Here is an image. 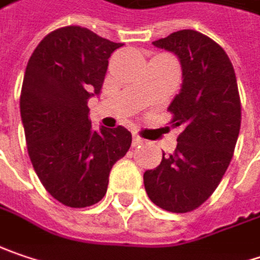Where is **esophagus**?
Listing matches in <instances>:
<instances>
[{
    "instance_id": "1",
    "label": "esophagus",
    "mask_w": 260,
    "mask_h": 260,
    "mask_svg": "<svg viewBox=\"0 0 260 260\" xmlns=\"http://www.w3.org/2000/svg\"><path fill=\"white\" fill-rule=\"evenodd\" d=\"M140 145H145V139H142L137 135H133V146H140Z\"/></svg>"
}]
</instances>
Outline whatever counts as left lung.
<instances>
[{
	"instance_id": "left-lung-1",
	"label": "left lung",
	"mask_w": 260,
	"mask_h": 260,
	"mask_svg": "<svg viewBox=\"0 0 260 260\" xmlns=\"http://www.w3.org/2000/svg\"><path fill=\"white\" fill-rule=\"evenodd\" d=\"M174 52L183 85L168 111L183 127L173 153L143 174L149 199L168 212L186 214L206 202L233 159L240 133L241 102L225 51L196 30H178L153 42Z\"/></svg>"
}]
</instances>
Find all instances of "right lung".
I'll use <instances>...</instances> for the list:
<instances>
[{"instance_id":"add662e5","label":"right lung","mask_w":260,"mask_h":260,"mask_svg":"<svg viewBox=\"0 0 260 260\" xmlns=\"http://www.w3.org/2000/svg\"><path fill=\"white\" fill-rule=\"evenodd\" d=\"M120 46L86 27L66 26L46 35L26 67L20 114L27 152L46 191L70 208L105 196L112 165L132 145L121 125L95 132L87 108Z\"/></svg>"}]
</instances>
